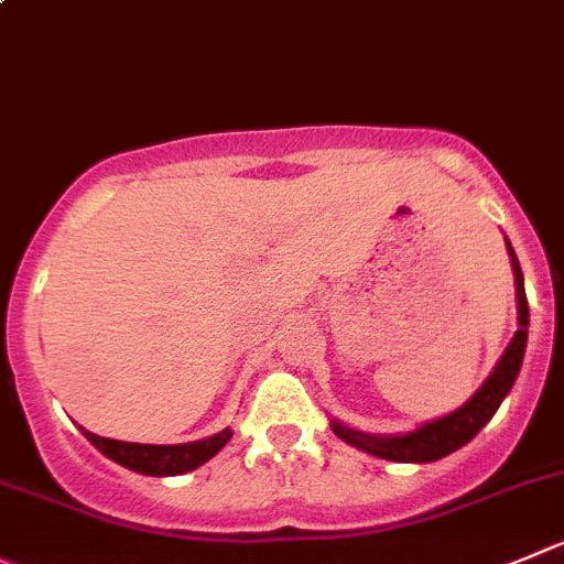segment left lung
<instances>
[{
    "label": "left lung",
    "instance_id": "1",
    "mask_svg": "<svg viewBox=\"0 0 564 564\" xmlns=\"http://www.w3.org/2000/svg\"><path fill=\"white\" fill-rule=\"evenodd\" d=\"M507 251H509V262H512V273H514L518 332L512 335L509 346L503 348L501 359L496 362L490 377L481 382V388L476 390L463 406H457V410L448 412V415L443 417H434V421L421 423V426L412 429V432H399V434L362 432V429L346 426V423L332 417L329 421L332 432H335L343 443L359 448V452L371 454V457L390 459V463H437V459L448 457V454H454L457 448H463L465 443H470V440L487 426V421L496 415V410L509 395L514 379H518L520 366H523V354H527V340H529V302H527V288H523V271H520V262L518 257H514V249L509 240H507Z\"/></svg>",
    "mask_w": 564,
    "mask_h": 564
}]
</instances>
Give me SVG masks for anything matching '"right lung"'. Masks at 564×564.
Segmentation results:
<instances>
[{"mask_svg":"<svg viewBox=\"0 0 564 564\" xmlns=\"http://www.w3.org/2000/svg\"><path fill=\"white\" fill-rule=\"evenodd\" d=\"M85 437L105 454L112 463L124 465L143 476H180L187 470H196L207 459L216 457L232 437V429H221L218 434L193 443H176V446H149V443H124V440L99 437V434L83 429Z\"/></svg>","mask_w":564,"mask_h":564,"instance_id":"obj_1","label":"right lung"}]
</instances>
